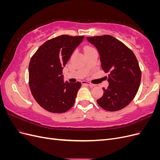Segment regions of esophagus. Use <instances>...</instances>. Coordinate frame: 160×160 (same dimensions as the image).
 I'll return each mask as SVG.
<instances>
[{
    "label": "esophagus",
    "mask_w": 160,
    "mask_h": 160,
    "mask_svg": "<svg viewBox=\"0 0 160 160\" xmlns=\"http://www.w3.org/2000/svg\"><path fill=\"white\" fill-rule=\"evenodd\" d=\"M82 83V84H85V85H89V87H91V88H93V87H95L96 85H95V84H93V83H90V82H88V81H83L81 82Z\"/></svg>",
    "instance_id": "esophagus-1"
}]
</instances>
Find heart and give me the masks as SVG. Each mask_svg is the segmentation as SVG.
<instances>
[{"mask_svg":"<svg viewBox=\"0 0 160 160\" xmlns=\"http://www.w3.org/2000/svg\"><path fill=\"white\" fill-rule=\"evenodd\" d=\"M89 48H91V47H86L85 48V49H89Z\"/></svg>","mask_w":160,"mask_h":160,"instance_id":"b5f03b06","label":"heart"}]
</instances>
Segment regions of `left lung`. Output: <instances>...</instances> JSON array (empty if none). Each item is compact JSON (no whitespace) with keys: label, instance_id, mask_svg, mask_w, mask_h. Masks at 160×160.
Returning a JSON list of instances; mask_svg holds the SVG:
<instances>
[{"label":"left lung","instance_id":"8db88e82","mask_svg":"<svg viewBox=\"0 0 160 160\" xmlns=\"http://www.w3.org/2000/svg\"><path fill=\"white\" fill-rule=\"evenodd\" d=\"M98 49L101 67L108 75L109 86L97 102L109 111H119L129 105L136 95L142 72L133 51L113 36L87 37Z\"/></svg>","mask_w":160,"mask_h":160}]
</instances>
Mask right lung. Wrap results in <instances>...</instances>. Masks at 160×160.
Instances as JSON below:
<instances>
[{"label": "right lung", "mask_w": 160, "mask_h": 160, "mask_svg": "<svg viewBox=\"0 0 160 160\" xmlns=\"http://www.w3.org/2000/svg\"><path fill=\"white\" fill-rule=\"evenodd\" d=\"M84 36L62 35L38 48L28 65V83L37 102L52 113L66 112L74 105L81 83L63 80L62 69Z\"/></svg>", "instance_id": "1"}]
</instances>
